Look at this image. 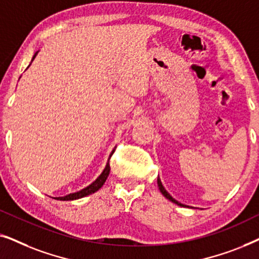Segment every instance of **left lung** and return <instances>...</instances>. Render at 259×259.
Instances as JSON below:
<instances>
[{"mask_svg": "<svg viewBox=\"0 0 259 259\" xmlns=\"http://www.w3.org/2000/svg\"><path fill=\"white\" fill-rule=\"evenodd\" d=\"M158 186H159V190H160V192L164 194V196L167 198V199H169L171 201H173V203L175 204H177V205H179V206H186V205H184V204H180L179 201H177L176 199H173V198L169 196V193L167 192V191H166L165 189H164V186H162V184H161V182H160V179L158 178Z\"/></svg>", "mask_w": 259, "mask_h": 259, "instance_id": "left-lung-1", "label": "left lung"}]
</instances>
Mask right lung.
I'll list each match as a JSON object with an SVG mask.
<instances>
[{
  "mask_svg": "<svg viewBox=\"0 0 259 259\" xmlns=\"http://www.w3.org/2000/svg\"><path fill=\"white\" fill-rule=\"evenodd\" d=\"M36 55H37V52L35 53V55L33 56V60L35 59V56H36ZM33 60H31V61H33ZM113 153H114V151L112 152L111 157L113 155ZM111 157H109V158H111ZM109 171H111V166H109V161H108L107 165H106L105 169H104V172H102L101 175L99 176V178H98L97 180H95V182H94L93 184H91V185L87 186L86 189L81 190V191H79V192L70 193V194H68V196H65V197L54 198V199H58V200H74V199H79V198L86 197V196H88V194H91V193L97 192V191H98L99 189H100V187L105 184L106 179H107V177H108V175H109Z\"/></svg>",
  "mask_w": 259,
  "mask_h": 259,
  "instance_id": "obj_1",
  "label": "right lung"
}]
</instances>
